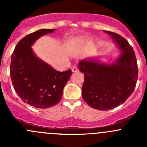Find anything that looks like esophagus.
Returning a JSON list of instances; mask_svg holds the SVG:
<instances>
[{
    "label": "esophagus",
    "instance_id": "esophagus-1",
    "mask_svg": "<svg viewBox=\"0 0 147 147\" xmlns=\"http://www.w3.org/2000/svg\"><path fill=\"white\" fill-rule=\"evenodd\" d=\"M72 72H78V67H73L72 68Z\"/></svg>",
    "mask_w": 147,
    "mask_h": 147
}]
</instances>
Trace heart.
I'll list each match as a JSON object with an SVG mask.
<instances>
[{
    "mask_svg": "<svg viewBox=\"0 0 147 147\" xmlns=\"http://www.w3.org/2000/svg\"><path fill=\"white\" fill-rule=\"evenodd\" d=\"M82 40H83L82 38H77V39L75 40V44L80 43V42H82Z\"/></svg>",
    "mask_w": 147,
    "mask_h": 147,
    "instance_id": "1",
    "label": "heart"
}]
</instances>
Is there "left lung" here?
<instances>
[{
	"label": "left lung",
	"instance_id": "left-lung-1",
	"mask_svg": "<svg viewBox=\"0 0 147 147\" xmlns=\"http://www.w3.org/2000/svg\"><path fill=\"white\" fill-rule=\"evenodd\" d=\"M104 32L113 39L119 57L108 63L99 57H87L78 65L84 75L83 99L98 110H109L124 103L134 92L138 77L137 59L128 41L115 32Z\"/></svg>",
	"mask_w": 147,
	"mask_h": 147
}]
</instances>
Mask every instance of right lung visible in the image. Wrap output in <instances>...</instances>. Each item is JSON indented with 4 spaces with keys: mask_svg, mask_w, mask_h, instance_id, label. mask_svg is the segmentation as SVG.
<instances>
[{
    "mask_svg": "<svg viewBox=\"0 0 147 147\" xmlns=\"http://www.w3.org/2000/svg\"><path fill=\"white\" fill-rule=\"evenodd\" d=\"M55 29H40L22 38L11 56L10 78L18 95L24 102L36 108L46 109L58 103L71 69L58 72L36 56L33 44Z\"/></svg>",
    "mask_w": 147,
    "mask_h": 147,
    "instance_id": "add662e5",
    "label": "right lung"
}]
</instances>
